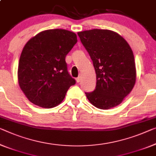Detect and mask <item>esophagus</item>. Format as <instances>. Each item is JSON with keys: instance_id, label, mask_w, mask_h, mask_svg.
I'll use <instances>...</instances> for the list:
<instances>
[{"instance_id": "obj_1", "label": "esophagus", "mask_w": 156, "mask_h": 156, "mask_svg": "<svg viewBox=\"0 0 156 156\" xmlns=\"http://www.w3.org/2000/svg\"><path fill=\"white\" fill-rule=\"evenodd\" d=\"M81 80V77L80 76H78V77L76 79V82H78V83H79V82H80Z\"/></svg>"}]
</instances>
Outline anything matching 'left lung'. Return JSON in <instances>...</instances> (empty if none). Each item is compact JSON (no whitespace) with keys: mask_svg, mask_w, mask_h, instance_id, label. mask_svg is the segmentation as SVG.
I'll list each match as a JSON object with an SVG mask.
<instances>
[{"mask_svg":"<svg viewBox=\"0 0 156 156\" xmlns=\"http://www.w3.org/2000/svg\"><path fill=\"white\" fill-rule=\"evenodd\" d=\"M93 61L96 86L86 92L93 105L108 109L121 104L136 81L135 58L130 47L118 33L93 29L77 33Z\"/></svg>","mask_w":156,"mask_h":156,"instance_id":"left-lung-1","label":"left lung"}]
</instances>
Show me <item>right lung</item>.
Wrapping results in <instances>:
<instances>
[{"mask_svg":"<svg viewBox=\"0 0 156 156\" xmlns=\"http://www.w3.org/2000/svg\"><path fill=\"white\" fill-rule=\"evenodd\" d=\"M76 42L63 29L40 32L26 43L18 66L19 84L30 101L44 108L59 105L76 81L68 71L66 56Z\"/></svg>","mask_w":156,"mask_h":156,"instance_id":"right-lung-1","label":"right lung"}]
</instances>
